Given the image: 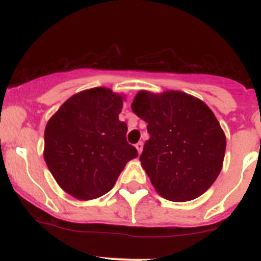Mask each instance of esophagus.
I'll return each instance as SVG.
<instances>
[{"mask_svg": "<svg viewBox=\"0 0 261 261\" xmlns=\"http://www.w3.org/2000/svg\"><path fill=\"white\" fill-rule=\"evenodd\" d=\"M135 147H136V150H138L139 154H141V151H143L144 144H143V143H138V144H136V145H135Z\"/></svg>", "mask_w": 261, "mask_h": 261, "instance_id": "1", "label": "esophagus"}]
</instances>
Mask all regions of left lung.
<instances>
[{
	"label": "left lung",
	"mask_w": 261,
	"mask_h": 261,
	"mask_svg": "<svg viewBox=\"0 0 261 261\" xmlns=\"http://www.w3.org/2000/svg\"><path fill=\"white\" fill-rule=\"evenodd\" d=\"M147 122L150 139L141 167L165 199L187 202L203 194L222 169L226 136L208 106L180 91H140L131 103Z\"/></svg>",
	"instance_id": "8db88e82"
}]
</instances>
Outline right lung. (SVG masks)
I'll list each match as a JSON object with an SVG mask.
<instances>
[{"instance_id": "1", "label": "right lung", "mask_w": 261, "mask_h": 261, "mask_svg": "<svg viewBox=\"0 0 261 261\" xmlns=\"http://www.w3.org/2000/svg\"><path fill=\"white\" fill-rule=\"evenodd\" d=\"M123 94L96 87L68 98L50 117L44 133V159L68 194L98 198L115 186L138 151L126 141L127 125L118 120Z\"/></svg>"}]
</instances>
